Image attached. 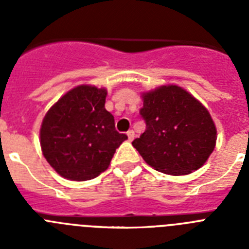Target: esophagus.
Wrapping results in <instances>:
<instances>
[{
    "label": "esophagus",
    "instance_id": "esophagus-1",
    "mask_svg": "<svg viewBox=\"0 0 249 249\" xmlns=\"http://www.w3.org/2000/svg\"><path fill=\"white\" fill-rule=\"evenodd\" d=\"M127 136H128V140L129 141H132L133 140V138H135V131H133V129H129L128 132H127Z\"/></svg>",
    "mask_w": 249,
    "mask_h": 249
}]
</instances>
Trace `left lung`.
<instances>
[{
	"mask_svg": "<svg viewBox=\"0 0 249 249\" xmlns=\"http://www.w3.org/2000/svg\"><path fill=\"white\" fill-rule=\"evenodd\" d=\"M146 131L132 142L146 163L172 176L201 168L215 147L217 129L208 109L182 87L160 86L142 94Z\"/></svg>",
	"mask_w": 249,
	"mask_h": 249,
	"instance_id": "8db88e82",
	"label": "left lung"
}]
</instances>
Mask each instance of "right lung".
<instances>
[{"mask_svg": "<svg viewBox=\"0 0 249 249\" xmlns=\"http://www.w3.org/2000/svg\"><path fill=\"white\" fill-rule=\"evenodd\" d=\"M107 91L81 85L63 94L39 129L41 148L51 167L71 181H89L108 168L114 152L127 136L114 128L105 108Z\"/></svg>", "mask_w": 249, "mask_h": 249, "instance_id": "add662e5", "label": "right lung"}]
</instances>
